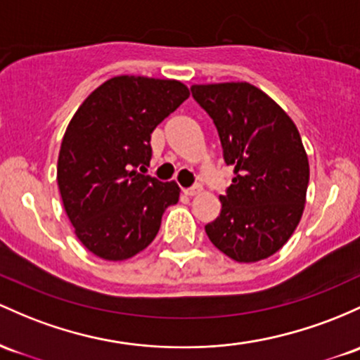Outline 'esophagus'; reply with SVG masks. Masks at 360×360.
<instances>
[{"label": "esophagus", "mask_w": 360, "mask_h": 360, "mask_svg": "<svg viewBox=\"0 0 360 360\" xmlns=\"http://www.w3.org/2000/svg\"><path fill=\"white\" fill-rule=\"evenodd\" d=\"M200 191H201L200 186H191V188H184V189H183V193H184V195H186V196H196Z\"/></svg>", "instance_id": "34e87169"}]
</instances>
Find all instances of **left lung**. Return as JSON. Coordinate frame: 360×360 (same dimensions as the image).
Listing matches in <instances>:
<instances>
[{
	"mask_svg": "<svg viewBox=\"0 0 360 360\" xmlns=\"http://www.w3.org/2000/svg\"><path fill=\"white\" fill-rule=\"evenodd\" d=\"M191 94L215 122L225 164L234 167L220 215L205 232L236 262L268 258L294 234L306 203L309 162L297 126L248 82L193 85Z\"/></svg>",
	"mask_w": 360,
	"mask_h": 360,
	"instance_id": "8db88e82",
	"label": "left lung"
}]
</instances>
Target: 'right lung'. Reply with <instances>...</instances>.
Wrapping results in <instances>:
<instances>
[{"label":"right lung","mask_w":360,"mask_h":360,"mask_svg":"<svg viewBox=\"0 0 360 360\" xmlns=\"http://www.w3.org/2000/svg\"><path fill=\"white\" fill-rule=\"evenodd\" d=\"M189 97L177 80L121 75L97 86L71 117L58 186L75 234L90 252L122 262L155 239L179 186L136 171L152 159L150 135Z\"/></svg>","instance_id":"1"}]
</instances>
